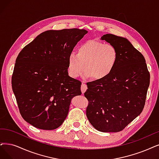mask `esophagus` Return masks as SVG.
Wrapping results in <instances>:
<instances>
[{"label": "esophagus", "mask_w": 159, "mask_h": 159, "mask_svg": "<svg viewBox=\"0 0 159 159\" xmlns=\"http://www.w3.org/2000/svg\"><path fill=\"white\" fill-rule=\"evenodd\" d=\"M87 89V86L85 84V82L83 81V82H82V85H81V90L82 93L84 94L86 91Z\"/></svg>", "instance_id": "obj_1"}]
</instances>
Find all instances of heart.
Masks as SVG:
<instances>
[{
  "mask_svg": "<svg viewBox=\"0 0 159 159\" xmlns=\"http://www.w3.org/2000/svg\"><path fill=\"white\" fill-rule=\"evenodd\" d=\"M118 52L110 43H104L98 40H89L78 46L77 53L69 54L68 71L71 77L84 75L95 80H104L110 75L115 68L118 61Z\"/></svg>",
  "mask_w": 159,
  "mask_h": 159,
  "instance_id": "b5f03b06",
  "label": "heart"
}]
</instances>
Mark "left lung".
<instances>
[{
    "label": "left lung",
    "mask_w": 159,
    "mask_h": 159,
    "mask_svg": "<svg viewBox=\"0 0 159 159\" xmlns=\"http://www.w3.org/2000/svg\"><path fill=\"white\" fill-rule=\"evenodd\" d=\"M101 40L116 48L118 61L107 78L87 83L86 115L97 130L117 132L142 113L150 74L143 55L125 38L106 34Z\"/></svg>",
    "instance_id": "1"
}]
</instances>
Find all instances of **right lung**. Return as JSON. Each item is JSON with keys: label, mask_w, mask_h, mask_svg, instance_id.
<instances>
[{"label": "right lung", "mask_w": 159, "mask_h": 159, "mask_svg": "<svg viewBox=\"0 0 159 159\" xmlns=\"http://www.w3.org/2000/svg\"><path fill=\"white\" fill-rule=\"evenodd\" d=\"M87 33L79 29L47 30L19 53L12 90L22 117L34 127H59L68 116L72 98L81 94V81L68 75V57Z\"/></svg>", "instance_id": "add662e5"}]
</instances>
